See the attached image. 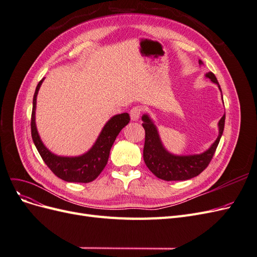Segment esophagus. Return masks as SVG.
Wrapping results in <instances>:
<instances>
[{
	"instance_id": "1",
	"label": "esophagus",
	"mask_w": 257,
	"mask_h": 257,
	"mask_svg": "<svg viewBox=\"0 0 257 257\" xmlns=\"http://www.w3.org/2000/svg\"><path fill=\"white\" fill-rule=\"evenodd\" d=\"M143 111V108L141 106H134L132 108L131 111H130V115H131V119L133 121H136L139 119V116H141V113Z\"/></svg>"
}]
</instances>
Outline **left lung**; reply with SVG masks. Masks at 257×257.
<instances>
[{
    "label": "left lung",
    "mask_w": 257,
    "mask_h": 257,
    "mask_svg": "<svg viewBox=\"0 0 257 257\" xmlns=\"http://www.w3.org/2000/svg\"><path fill=\"white\" fill-rule=\"evenodd\" d=\"M199 63H201V61H199ZM206 77L211 79V81L216 83L220 88V84L217 82L216 77L213 73H207ZM142 119L144 121L143 126L146 133L144 161L147 167L155 176L165 181L188 180V179L194 178L198 176L200 173H203L213 158L217 145H219L221 136L223 134L225 124L224 114L219 121V136H217L216 141L207 151L201 154L178 157V155L170 154L163 147L159 137L158 130L149 116L144 114Z\"/></svg>",
    "instance_id": "obj_1"
}]
</instances>
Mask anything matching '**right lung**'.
<instances>
[{
  "instance_id": "right-lung-1",
  "label": "right lung",
  "mask_w": 257,
  "mask_h": 257,
  "mask_svg": "<svg viewBox=\"0 0 257 257\" xmlns=\"http://www.w3.org/2000/svg\"><path fill=\"white\" fill-rule=\"evenodd\" d=\"M43 80L38 82L34 97H33V108L32 115H31V134L34 145L38 153L41 154L45 164L49 167L51 172L58 178L67 182H80L88 183L98 177L105 168L111 147L115 141L116 136L119 135L120 131L128 124L130 114L124 112L116 114L106 123L103 131L95 142L94 146L84 153L81 157L76 158H64L58 157L51 153L47 148L42 143L38 136L36 125H35V108H36V96L38 90L41 88Z\"/></svg>"
}]
</instances>
